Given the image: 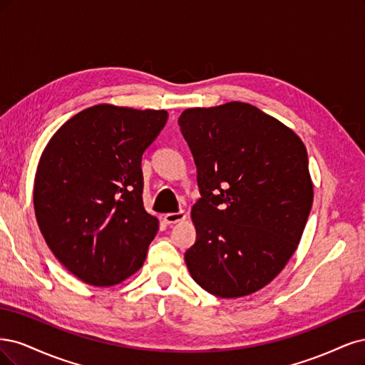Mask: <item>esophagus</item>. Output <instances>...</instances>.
<instances>
[{
	"mask_svg": "<svg viewBox=\"0 0 365 365\" xmlns=\"http://www.w3.org/2000/svg\"><path fill=\"white\" fill-rule=\"evenodd\" d=\"M186 218V214L183 210H179V212H170L163 215V220H165L167 225H175V222H180Z\"/></svg>",
	"mask_w": 365,
	"mask_h": 365,
	"instance_id": "1",
	"label": "esophagus"
}]
</instances>
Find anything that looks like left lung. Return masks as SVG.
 <instances>
[{
    "label": "left lung",
    "instance_id": "left-lung-1",
    "mask_svg": "<svg viewBox=\"0 0 365 365\" xmlns=\"http://www.w3.org/2000/svg\"><path fill=\"white\" fill-rule=\"evenodd\" d=\"M179 125L202 194L186 267L217 297L249 296L300 242L314 198L307 148L291 128L241 101L186 109Z\"/></svg>",
    "mask_w": 365,
    "mask_h": 365
}]
</instances>
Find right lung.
Returning a JSON list of instances; mask_svg holds the SVG:
<instances>
[{
  "label": "right lung",
  "mask_w": 365,
  "mask_h": 365,
  "mask_svg": "<svg viewBox=\"0 0 365 365\" xmlns=\"http://www.w3.org/2000/svg\"><path fill=\"white\" fill-rule=\"evenodd\" d=\"M167 110L97 104L46 144L34 178V214L54 256L93 287L120 284L143 267L159 229L143 202L144 151Z\"/></svg>",
  "instance_id": "add662e5"
}]
</instances>
